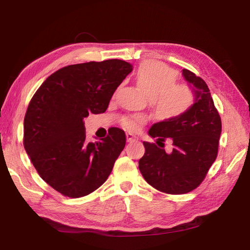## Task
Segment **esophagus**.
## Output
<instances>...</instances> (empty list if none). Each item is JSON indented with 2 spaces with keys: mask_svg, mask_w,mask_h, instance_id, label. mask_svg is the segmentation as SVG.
I'll return each instance as SVG.
<instances>
[{
  "mask_svg": "<svg viewBox=\"0 0 250 250\" xmlns=\"http://www.w3.org/2000/svg\"><path fill=\"white\" fill-rule=\"evenodd\" d=\"M125 136H126V141H128V142H133V141L137 140L136 135L132 134V133H126V134H125Z\"/></svg>",
  "mask_w": 250,
  "mask_h": 250,
  "instance_id": "1",
  "label": "esophagus"
}]
</instances>
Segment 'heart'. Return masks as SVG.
<instances>
[{
    "mask_svg": "<svg viewBox=\"0 0 250 250\" xmlns=\"http://www.w3.org/2000/svg\"><path fill=\"white\" fill-rule=\"evenodd\" d=\"M174 74L159 63L146 62L136 72L139 88L149 95L153 110L160 118H172L185 113L193 103V93L185 84H175ZM145 121L144 116L125 118L124 124L134 130Z\"/></svg>",
    "mask_w": 250,
    "mask_h": 250,
    "instance_id": "obj_1",
    "label": "heart"
}]
</instances>
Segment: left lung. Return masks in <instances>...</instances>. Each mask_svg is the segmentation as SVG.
Instances as JSON below:
<instances>
[{
    "label": "left lung",
    "mask_w": 250,
    "mask_h": 250,
    "mask_svg": "<svg viewBox=\"0 0 250 250\" xmlns=\"http://www.w3.org/2000/svg\"><path fill=\"white\" fill-rule=\"evenodd\" d=\"M182 75L193 92V104L178 116L153 124L148 131L156 143L171 139L173 150L143 142L145 153L139 168L146 182L162 192L184 194L203 182L216 160L221 119L203 79L188 70ZM164 146V144H163Z\"/></svg>",
    "instance_id": "1"
}]
</instances>
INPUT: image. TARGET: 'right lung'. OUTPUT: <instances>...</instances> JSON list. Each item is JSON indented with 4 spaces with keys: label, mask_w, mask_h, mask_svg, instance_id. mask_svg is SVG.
Wrapping results in <instances>:
<instances>
[{
    "label": "right lung",
    "mask_w": 250,
    "mask_h": 250,
    "mask_svg": "<svg viewBox=\"0 0 250 250\" xmlns=\"http://www.w3.org/2000/svg\"><path fill=\"white\" fill-rule=\"evenodd\" d=\"M132 70L118 59L64 66L33 95L23 121V146L40 176L58 192L81 198L109 176L125 148V131L111 128L107 137L88 143L83 118L104 113Z\"/></svg>",
    "instance_id": "obj_1"
}]
</instances>
